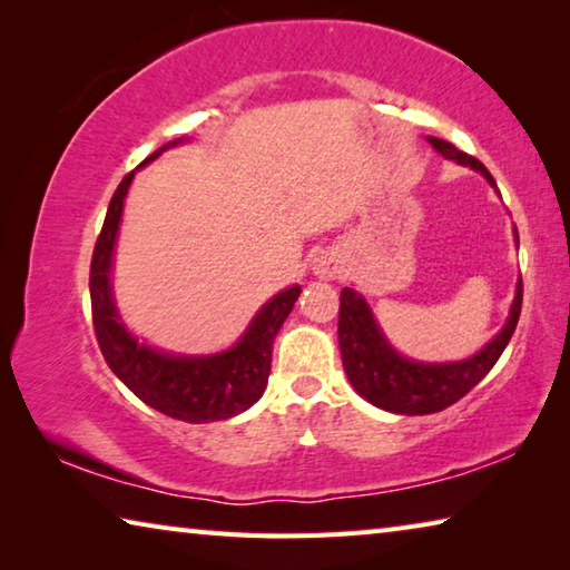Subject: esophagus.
Returning <instances> with one entry per match:
<instances>
[{
  "label": "esophagus",
  "mask_w": 570,
  "mask_h": 570,
  "mask_svg": "<svg viewBox=\"0 0 570 570\" xmlns=\"http://www.w3.org/2000/svg\"><path fill=\"white\" fill-rule=\"evenodd\" d=\"M316 274H320L322 278H332L334 276V266H330L326 262H320V264H316Z\"/></svg>",
  "instance_id": "34e87169"
}]
</instances>
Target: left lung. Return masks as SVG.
<instances>
[{
  "label": "left lung",
  "mask_w": 570,
  "mask_h": 570,
  "mask_svg": "<svg viewBox=\"0 0 570 570\" xmlns=\"http://www.w3.org/2000/svg\"><path fill=\"white\" fill-rule=\"evenodd\" d=\"M432 148L450 160H458L460 166H470L482 173L490 186H495V178L482 166L478 158L458 150L452 142L440 138H428ZM518 238V230H515ZM523 306V282H518L513 306L503 330L498 332L493 342L485 344L475 356L462 362L445 364H424L400 356L384 340L382 330L374 322L372 308L354 288L344 286L340 298V350L344 372L350 377L352 387L362 394L374 407H382L394 414H432L442 412L450 404L465 397L475 384L493 370L500 354L513 336Z\"/></svg>",
  "instance_id": "1"
}]
</instances>
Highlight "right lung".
<instances>
[{
	"label": "right lung",
	"instance_id": "1",
	"mask_svg": "<svg viewBox=\"0 0 570 570\" xmlns=\"http://www.w3.org/2000/svg\"><path fill=\"white\" fill-rule=\"evenodd\" d=\"M178 142L180 138L163 146L142 160L140 166L156 160L163 150L178 146ZM132 176L135 170H130L120 180L118 190L112 193L108 216H105L98 244L92 250L90 302L100 352L110 370L118 374V380L135 397H140L153 410L168 414L173 420L200 424L234 417V414L248 410L264 394L268 372H272L274 340L288 312L294 308L298 294H302V286L286 288V292L276 294L272 302H266L258 308L244 336L220 354L178 356L140 344L120 322L110 286L112 248L115 238H118L122 204Z\"/></svg>",
	"mask_w": 570,
	"mask_h": 570
}]
</instances>
